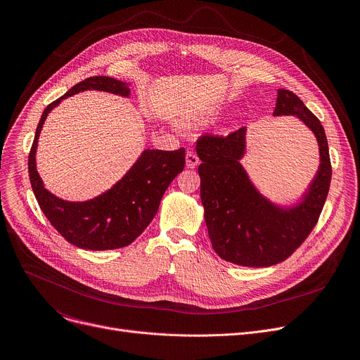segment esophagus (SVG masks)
Segmentation results:
<instances>
[{"instance_id": "esophagus-1", "label": "esophagus", "mask_w": 360, "mask_h": 360, "mask_svg": "<svg viewBox=\"0 0 360 360\" xmlns=\"http://www.w3.org/2000/svg\"><path fill=\"white\" fill-rule=\"evenodd\" d=\"M198 164H199V158L195 155L193 152L188 150V152H186V167L191 168V169H193V168H196Z\"/></svg>"}]
</instances>
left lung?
Returning a JSON list of instances; mask_svg holds the SVG:
<instances>
[{
    "mask_svg": "<svg viewBox=\"0 0 360 360\" xmlns=\"http://www.w3.org/2000/svg\"><path fill=\"white\" fill-rule=\"evenodd\" d=\"M297 117L316 136L321 164L312 182L290 207L265 198L249 179L240 160L246 127L228 136L203 135L196 142L200 160V200L214 250L226 262L262 268L285 259L315 228L329 192L332 167L321 121L292 91L278 89L274 117Z\"/></svg>",
    "mask_w": 360,
    "mask_h": 360,
    "instance_id": "left-lung-1",
    "label": "left lung"
}]
</instances>
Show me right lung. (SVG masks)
Returning a JSON list of instances; mask_svg holds the SVG:
<instances>
[{
    "instance_id": "obj_1",
    "label": "right lung",
    "mask_w": 360,
    "mask_h": 360,
    "mask_svg": "<svg viewBox=\"0 0 360 360\" xmlns=\"http://www.w3.org/2000/svg\"><path fill=\"white\" fill-rule=\"evenodd\" d=\"M95 89L129 96L127 82L111 77H89L44 110L28 157L34 195L46 219L70 243L89 250L118 249L132 243L157 215L161 199L185 167V149H145L131 169L108 191L84 202L64 200L44 188L37 171L35 153L39 132L60 102L82 91Z\"/></svg>"
}]
</instances>
